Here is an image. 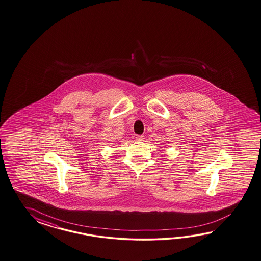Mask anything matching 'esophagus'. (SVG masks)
I'll return each instance as SVG.
<instances>
[{"label": "esophagus", "mask_w": 261, "mask_h": 261, "mask_svg": "<svg viewBox=\"0 0 261 261\" xmlns=\"http://www.w3.org/2000/svg\"><path fill=\"white\" fill-rule=\"evenodd\" d=\"M136 139L138 141H142V140H144V136L143 135H138L137 137H136Z\"/></svg>", "instance_id": "esophagus-1"}]
</instances>
